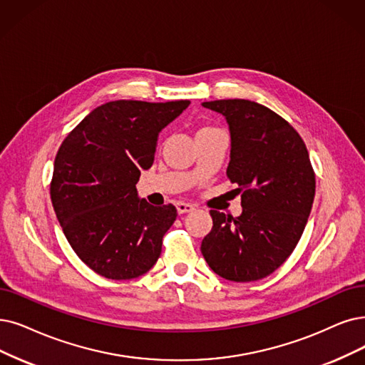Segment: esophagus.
<instances>
[{"label": "esophagus", "mask_w": 365, "mask_h": 365, "mask_svg": "<svg viewBox=\"0 0 365 365\" xmlns=\"http://www.w3.org/2000/svg\"><path fill=\"white\" fill-rule=\"evenodd\" d=\"M195 207L192 205V203H187V202H177V211L180 214H185V212H190L193 211Z\"/></svg>", "instance_id": "esophagus-1"}]
</instances>
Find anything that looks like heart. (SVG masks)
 Masks as SVG:
<instances>
[{"label": "heart", "instance_id": "heart-1", "mask_svg": "<svg viewBox=\"0 0 365 365\" xmlns=\"http://www.w3.org/2000/svg\"><path fill=\"white\" fill-rule=\"evenodd\" d=\"M211 128H214V127H202L199 132H203V130H211Z\"/></svg>", "mask_w": 365, "mask_h": 365}]
</instances>
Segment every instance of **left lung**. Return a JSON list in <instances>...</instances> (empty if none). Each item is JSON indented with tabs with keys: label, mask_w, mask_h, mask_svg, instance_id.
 <instances>
[{
	"label": "left lung",
	"mask_w": 365,
	"mask_h": 365,
	"mask_svg": "<svg viewBox=\"0 0 365 365\" xmlns=\"http://www.w3.org/2000/svg\"><path fill=\"white\" fill-rule=\"evenodd\" d=\"M203 108L226 116L232 148L226 170L241 193L237 218L211 210L212 229L200 250L210 268L230 282H256L282 267L307 225L316 177L302 138L280 115L244 98Z\"/></svg>",
	"instance_id": "1"
}]
</instances>
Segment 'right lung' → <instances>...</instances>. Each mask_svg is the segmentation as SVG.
I'll return each mask as SVG.
<instances>
[{"label": "right lung", "mask_w": 365, "mask_h": 365, "mask_svg": "<svg viewBox=\"0 0 365 365\" xmlns=\"http://www.w3.org/2000/svg\"><path fill=\"white\" fill-rule=\"evenodd\" d=\"M188 105L109 101L86 115L58 150L52 205L71 249L98 275L136 279L162 253L177 210L139 199L136 184L140 170L153 166L158 132Z\"/></svg>", "instance_id": "obj_1"}]
</instances>
